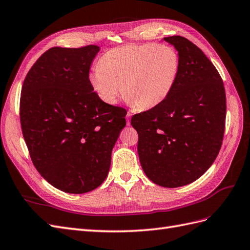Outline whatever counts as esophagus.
I'll use <instances>...</instances> for the list:
<instances>
[{
  "mask_svg": "<svg viewBox=\"0 0 250 250\" xmlns=\"http://www.w3.org/2000/svg\"><path fill=\"white\" fill-rule=\"evenodd\" d=\"M131 116H132V114H131L130 112H127V113H126V124H127V125H130V119H131Z\"/></svg>",
  "mask_w": 250,
  "mask_h": 250,
  "instance_id": "obj_1",
  "label": "esophagus"
}]
</instances>
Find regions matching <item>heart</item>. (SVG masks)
I'll list each match as a JSON object with an SVG mask.
<instances>
[{"instance_id": "b5f03b06", "label": "heart", "mask_w": 250, "mask_h": 250, "mask_svg": "<svg viewBox=\"0 0 250 250\" xmlns=\"http://www.w3.org/2000/svg\"><path fill=\"white\" fill-rule=\"evenodd\" d=\"M180 56L168 45L127 44L112 48L101 57L99 66L89 74V83L107 104L123 94L126 101L143 110L159 105L173 89Z\"/></svg>"}]
</instances>
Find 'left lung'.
Listing matches in <instances>:
<instances>
[{
  "mask_svg": "<svg viewBox=\"0 0 250 250\" xmlns=\"http://www.w3.org/2000/svg\"><path fill=\"white\" fill-rule=\"evenodd\" d=\"M177 50L180 72L161 104L134 115L140 165L150 181L176 188L196 181L219 154L226 119L221 76L202 49L181 36L164 38Z\"/></svg>",
  "mask_w": 250,
  "mask_h": 250,
  "instance_id": "left-lung-1",
  "label": "left lung"
}]
</instances>
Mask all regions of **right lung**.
I'll list each match as a JSON object with an SVG mask.
<instances>
[{"instance_id":"1","label":"right lung","mask_w":250,"mask_h":250,"mask_svg":"<svg viewBox=\"0 0 250 250\" xmlns=\"http://www.w3.org/2000/svg\"><path fill=\"white\" fill-rule=\"evenodd\" d=\"M100 47H53L24 80L20 119L33 164L66 193L89 192L104 182L126 111L94 92L88 73Z\"/></svg>"}]
</instances>
